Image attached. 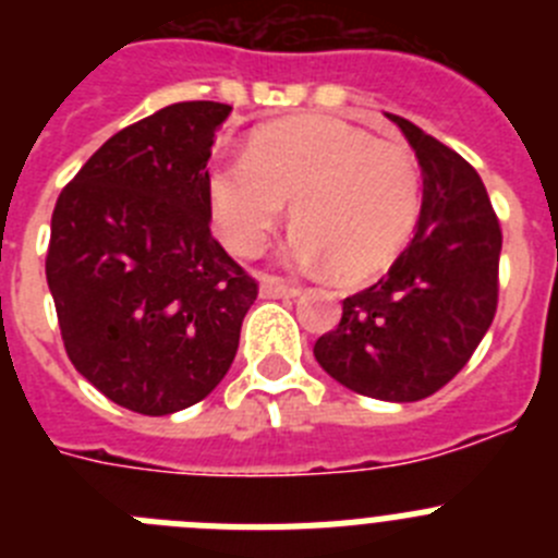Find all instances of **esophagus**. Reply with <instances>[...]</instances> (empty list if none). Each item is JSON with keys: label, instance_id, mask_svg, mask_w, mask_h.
Masks as SVG:
<instances>
[{"label": "esophagus", "instance_id": "1", "mask_svg": "<svg viewBox=\"0 0 558 558\" xmlns=\"http://www.w3.org/2000/svg\"><path fill=\"white\" fill-rule=\"evenodd\" d=\"M259 295H263V299H295V295H302V288H299V284L282 282V279H276V276H268V279H263V284H259Z\"/></svg>", "mask_w": 558, "mask_h": 558}]
</instances>
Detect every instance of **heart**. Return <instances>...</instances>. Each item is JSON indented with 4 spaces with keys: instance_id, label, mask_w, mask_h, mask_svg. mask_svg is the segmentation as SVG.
I'll return each mask as SVG.
<instances>
[{
    "instance_id": "b5f03b06",
    "label": "heart",
    "mask_w": 558,
    "mask_h": 558,
    "mask_svg": "<svg viewBox=\"0 0 558 558\" xmlns=\"http://www.w3.org/2000/svg\"><path fill=\"white\" fill-rule=\"evenodd\" d=\"M206 204L234 254H259L290 204V263L368 276L411 240L422 172L402 142L374 140L332 117H302L256 131L243 159L215 161L206 170Z\"/></svg>"
}]
</instances>
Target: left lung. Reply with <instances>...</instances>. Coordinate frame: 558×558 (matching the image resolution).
I'll return each mask as SVG.
<instances>
[{"label":"left lung","mask_w":558,"mask_h":558,"mask_svg":"<svg viewBox=\"0 0 558 558\" xmlns=\"http://www.w3.org/2000/svg\"><path fill=\"white\" fill-rule=\"evenodd\" d=\"M386 117L422 167L416 234L379 282L343 299L313 354L349 391L416 402L447 386L492 327L502 234L475 167L405 117Z\"/></svg>","instance_id":"obj_1"}]
</instances>
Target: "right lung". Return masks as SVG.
Listing matches in <instances>:
<instances>
[{
	"mask_svg": "<svg viewBox=\"0 0 558 558\" xmlns=\"http://www.w3.org/2000/svg\"><path fill=\"white\" fill-rule=\"evenodd\" d=\"M226 102L122 128L58 198L47 284L72 366L128 411L167 416L220 386L256 282L211 236L206 165Z\"/></svg>",
	"mask_w": 558,
	"mask_h": 558,
	"instance_id": "1",
	"label": "right lung"
}]
</instances>
